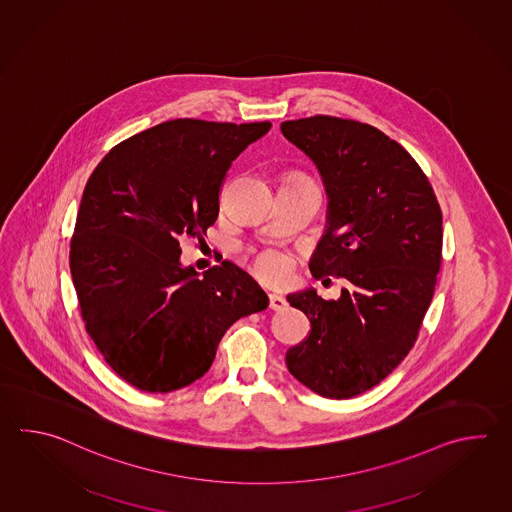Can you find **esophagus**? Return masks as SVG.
<instances>
[{
	"label": "esophagus",
	"instance_id": "esophagus-1",
	"mask_svg": "<svg viewBox=\"0 0 512 512\" xmlns=\"http://www.w3.org/2000/svg\"><path fill=\"white\" fill-rule=\"evenodd\" d=\"M286 306H288V303H286V299H284V297L277 295V293H272V295H270V308H272V310H275V312H281V310H286Z\"/></svg>",
	"mask_w": 512,
	"mask_h": 512
}]
</instances>
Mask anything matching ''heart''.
<instances>
[{"instance_id":"1","label":"heart","mask_w":512,"mask_h":512,"mask_svg":"<svg viewBox=\"0 0 512 512\" xmlns=\"http://www.w3.org/2000/svg\"><path fill=\"white\" fill-rule=\"evenodd\" d=\"M293 177H299V175H293ZM257 272L261 275L262 279L266 281H282L288 273V264L284 261V257L279 255L277 251H262L257 259Z\"/></svg>"}]
</instances>
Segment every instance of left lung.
<instances>
[{"label":"left lung","mask_w":512,"mask_h":512,"mask_svg":"<svg viewBox=\"0 0 512 512\" xmlns=\"http://www.w3.org/2000/svg\"><path fill=\"white\" fill-rule=\"evenodd\" d=\"M281 131L312 158L328 195L310 272L348 282L337 301L313 288L286 297L312 324L286 366L315 394L348 399L379 385L416 343L438 282L443 217L418 162L376 127L317 115Z\"/></svg>","instance_id":"1"}]
</instances>
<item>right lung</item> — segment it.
Returning a JSON list of instances; mask_svg holds the SVG:
<instances>
[{
    "label": "right lung",
    "instance_id": "right-lung-1",
    "mask_svg": "<svg viewBox=\"0 0 512 512\" xmlns=\"http://www.w3.org/2000/svg\"><path fill=\"white\" fill-rule=\"evenodd\" d=\"M270 127L169 120L113 147L85 184L69 251L85 330L144 392L197 381L231 324L268 306L231 261L202 277L182 268L178 239L215 224L231 162Z\"/></svg>",
    "mask_w": 512,
    "mask_h": 512
}]
</instances>
